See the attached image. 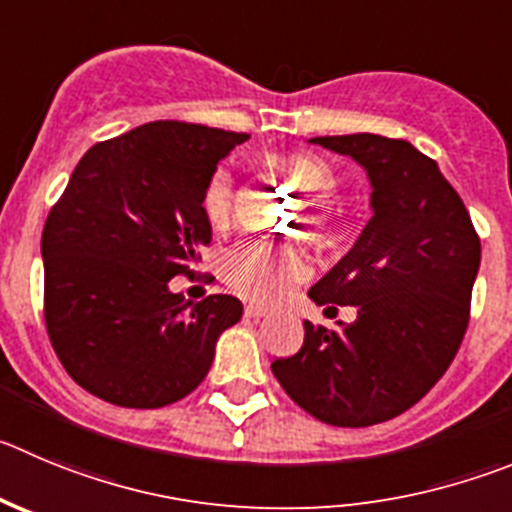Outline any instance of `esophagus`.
<instances>
[{"label": "esophagus", "instance_id": "34e87169", "mask_svg": "<svg viewBox=\"0 0 512 512\" xmlns=\"http://www.w3.org/2000/svg\"><path fill=\"white\" fill-rule=\"evenodd\" d=\"M245 318H250V321H260V318H267V310L260 308V305H247Z\"/></svg>", "mask_w": 512, "mask_h": 512}]
</instances>
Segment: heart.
<instances>
[{
    "mask_svg": "<svg viewBox=\"0 0 512 512\" xmlns=\"http://www.w3.org/2000/svg\"><path fill=\"white\" fill-rule=\"evenodd\" d=\"M260 164L267 174L278 176L303 194H313L303 202V217L318 237H328L336 229V207L328 202V197H321L333 189L336 179L321 159L310 154H265ZM234 202H237V191H234L232 174L227 169H217L209 176L202 194V209L209 227L217 232L232 227ZM305 275H308V262L300 252L272 250L262 242H240L222 257L224 283L252 303H278Z\"/></svg>",
    "mask_w": 512,
    "mask_h": 512,
    "instance_id": "1",
    "label": "heart"
}]
</instances>
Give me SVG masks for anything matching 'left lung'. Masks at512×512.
<instances>
[{"mask_svg":"<svg viewBox=\"0 0 512 512\" xmlns=\"http://www.w3.org/2000/svg\"><path fill=\"white\" fill-rule=\"evenodd\" d=\"M351 156L371 181L374 217L310 288L318 305H356L338 328L305 321L298 353L272 361L285 394L333 427H371L414 407L447 369L470 323L480 237L437 161L376 133L310 138Z\"/></svg>","mask_w":512,"mask_h":512,"instance_id":"obj_1","label":"left lung"}]
</instances>
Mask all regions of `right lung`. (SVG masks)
<instances>
[{
	"label": "right lung",
	"mask_w": 512,
	"mask_h": 512,
	"mask_svg": "<svg viewBox=\"0 0 512 512\" xmlns=\"http://www.w3.org/2000/svg\"><path fill=\"white\" fill-rule=\"evenodd\" d=\"M247 133L184 121L143 123L88 148L42 229L45 326L75 384L128 409L184 399L207 376L232 295L186 303L169 280L191 275L212 242L202 194Z\"/></svg>",
	"instance_id": "right-lung-1"
}]
</instances>
